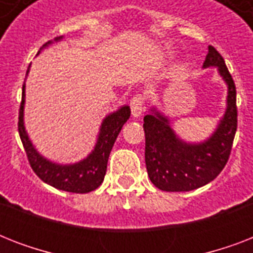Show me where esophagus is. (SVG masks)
<instances>
[{
    "label": "esophagus",
    "instance_id": "obj_1",
    "mask_svg": "<svg viewBox=\"0 0 253 253\" xmlns=\"http://www.w3.org/2000/svg\"><path fill=\"white\" fill-rule=\"evenodd\" d=\"M131 106V113H132V117L135 118H139L142 115L143 110H144V99L140 94H136L134 98L131 99L130 102Z\"/></svg>",
    "mask_w": 253,
    "mask_h": 253
}]
</instances>
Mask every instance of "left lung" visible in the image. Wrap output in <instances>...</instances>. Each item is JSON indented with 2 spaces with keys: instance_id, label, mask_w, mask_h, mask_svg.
Listing matches in <instances>:
<instances>
[{
  "instance_id": "8db88e82",
  "label": "left lung",
  "mask_w": 253,
  "mask_h": 253,
  "mask_svg": "<svg viewBox=\"0 0 253 253\" xmlns=\"http://www.w3.org/2000/svg\"><path fill=\"white\" fill-rule=\"evenodd\" d=\"M202 68H216L227 85L226 110L202 142H186L174 132L168 115L151 107L144 117L146 167L151 182L164 192H189L209 184L224 168L238 126L236 89L223 57L212 45Z\"/></svg>"
}]
</instances>
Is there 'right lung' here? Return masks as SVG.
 <instances>
[{"label": "right lung", "instance_id": "add662e5", "mask_svg": "<svg viewBox=\"0 0 253 253\" xmlns=\"http://www.w3.org/2000/svg\"><path fill=\"white\" fill-rule=\"evenodd\" d=\"M63 37L53 39V42H59ZM52 41L45 43L41 48V51L49 44ZM39 51V52H41ZM39 55V53H38ZM30 67L26 72V77L30 72ZM25 101H26V84L22 87V103L19 109V121H18V131L21 136L22 144L25 147L26 155L29 159L30 166L37 176L43 182L51 185L59 190L71 193H89L95 190L99 185L102 184L103 177L106 174L107 160L110 156L111 148L114 146L117 136L122 130L123 125L130 118L131 110L128 105H123L118 110L113 111L103 118L99 132L97 136V142L94 148L87 155L86 158L72 164H60L55 163L49 159L44 158L39 154V151L34 147L33 142L30 140L29 134L25 127Z\"/></svg>", "mask_w": 253, "mask_h": 253}]
</instances>
